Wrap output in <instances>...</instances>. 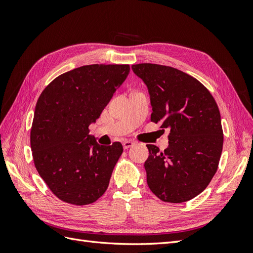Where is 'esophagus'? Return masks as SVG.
I'll return each instance as SVG.
<instances>
[{
	"label": "esophagus",
	"mask_w": 253,
	"mask_h": 253,
	"mask_svg": "<svg viewBox=\"0 0 253 253\" xmlns=\"http://www.w3.org/2000/svg\"><path fill=\"white\" fill-rule=\"evenodd\" d=\"M134 144H135V142H134V141H132V140H125V141H124V143H122V145H124V149H125V150H126V149H128V148H131V147H133Z\"/></svg>",
	"instance_id": "34e87169"
}]
</instances>
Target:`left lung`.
Here are the masks:
<instances>
[{"label":"left lung","instance_id":"left-lung-1","mask_svg":"<svg viewBox=\"0 0 253 253\" xmlns=\"http://www.w3.org/2000/svg\"><path fill=\"white\" fill-rule=\"evenodd\" d=\"M132 70L149 88L151 121L170 131L164 152L147 144L148 186L163 202H188L217 171L224 143L218 106L200 81L174 67L140 63Z\"/></svg>","mask_w":253,"mask_h":253}]
</instances>
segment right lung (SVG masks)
Returning <instances> with one entry per match:
<instances>
[{
	"label": "right lung",
	"instance_id": "1",
	"mask_svg": "<svg viewBox=\"0 0 253 253\" xmlns=\"http://www.w3.org/2000/svg\"><path fill=\"white\" fill-rule=\"evenodd\" d=\"M129 73L128 64H91L53 79L38 99L30 131L36 169L53 195L84 206L109 187L124 148L101 145L88 135Z\"/></svg>",
	"mask_w": 253,
	"mask_h": 253
}]
</instances>
